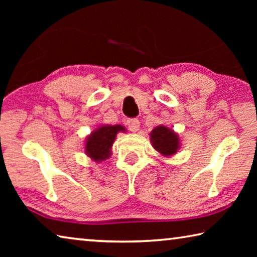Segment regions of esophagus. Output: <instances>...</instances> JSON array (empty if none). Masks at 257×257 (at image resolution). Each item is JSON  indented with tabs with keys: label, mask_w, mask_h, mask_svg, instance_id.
Segmentation results:
<instances>
[{
	"label": "esophagus",
	"mask_w": 257,
	"mask_h": 257,
	"mask_svg": "<svg viewBox=\"0 0 257 257\" xmlns=\"http://www.w3.org/2000/svg\"><path fill=\"white\" fill-rule=\"evenodd\" d=\"M127 124H128V128L130 132H133V133H136L139 129V125H141L139 124V120H137V119H129L127 121Z\"/></svg>",
	"instance_id": "esophagus-1"
}]
</instances>
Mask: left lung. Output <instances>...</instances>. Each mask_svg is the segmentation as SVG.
<instances>
[{"label":"left lung","instance_id":"obj_1","mask_svg":"<svg viewBox=\"0 0 257 257\" xmlns=\"http://www.w3.org/2000/svg\"><path fill=\"white\" fill-rule=\"evenodd\" d=\"M150 139L153 149L167 158L173 156L180 149L179 136L167 125L161 124L155 127L150 134Z\"/></svg>","mask_w":257,"mask_h":257}]
</instances>
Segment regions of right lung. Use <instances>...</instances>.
I'll return each mask as SVG.
<instances>
[{"label": "right lung", "instance_id": "obj_1", "mask_svg": "<svg viewBox=\"0 0 257 257\" xmlns=\"http://www.w3.org/2000/svg\"><path fill=\"white\" fill-rule=\"evenodd\" d=\"M125 133V128L121 124H102L94 129L90 135L86 137L85 153L94 162L110 159L112 154V146L118 133Z\"/></svg>", "mask_w": 257, "mask_h": 257}]
</instances>
